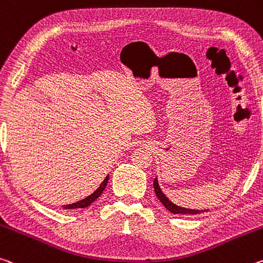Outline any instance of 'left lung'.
<instances>
[{
	"label": "left lung",
	"instance_id": "left-lung-1",
	"mask_svg": "<svg viewBox=\"0 0 263 263\" xmlns=\"http://www.w3.org/2000/svg\"><path fill=\"white\" fill-rule=\"evenodd\" d=\"M153 186H154V192H156L158 199L160 200V202L164 205L167 210L171 212V213H174V214H200L202 213V212L205 211H195V210H187V208L184 207H179L176 206L174 203H172L170 201V200L165 197V194L162 193L159 185H158V180L157 178L154 179L153 181Z\"/></svg>",
	"mask_w": 263,
	"mask_h": 263
}]
</instances>
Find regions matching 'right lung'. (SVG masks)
I'll return each mask as SVG.
<instances>
[{"instance_id":"obj_1","label":"right lung","mask_w":263,"mask_h":263,"mask_svg":"<svg viewBox=\"0 0 263 263\" xmlns=\"http://www.w3.org/2000/svg\"><path fill=\"white\" fill-rule=\"evenodd\" d=\"M107 180H109V176H107L105 179H104L103 182L101 184V186L98 187L97 190H96L92 194L89 195V197L81 200V201H77V202H73V203H70V205H64L63 207L65 210H74V208H85L87 206H90L91 203H92L96 199H97L99 195L103 193V191L105 190V187L107 185Z\"/></svg>"}]
</instances>
